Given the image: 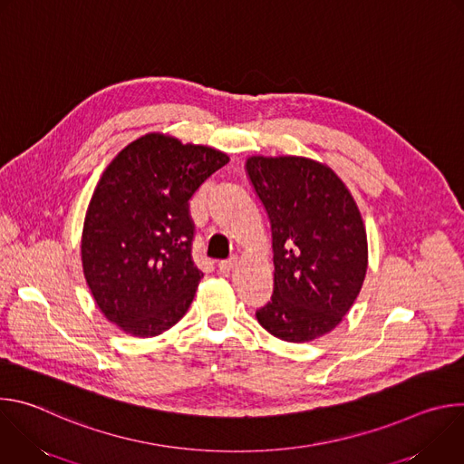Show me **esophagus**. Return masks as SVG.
Here are the masks:
<instances>
[{
	"label": "esophagus",
	"mask_w": 464,
	"mask_h": 464,
	"mask_svg": "<svg viewBox=\"0 0 464 464\" xmlns=\"http://www.w3.org/2000/svg\"><path fill=\"white\" fill-rule=\"evenodd\" d=\"M237 264H238V256H237V255H233V256L227 258V260H220V262H218V272H220V274H229V272L235 270Z\"/></svg>",
	"instance_id": "esophagus-1"
}]
</instances>
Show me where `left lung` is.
<instances>
[{
    "instance_id": "1",
    "label": "left lung",
    "mask_w": 464,
    "mask_h": 464,
    "mask_svg": "<svg viewBox=\"0 0 464 464\" xmlns=\"http://www.w3.org/2000/svg\"><path fill=\"white\" fill-rule=\"evenodd\" d=\"M246 170L272 224L276 266L272 301L255 315L279 340L312 342L340 324L362 290L360 209L336 172L314 160L253 156Z\"/></svg>"
}]
</instances>
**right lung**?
<instances>
[{
  "mask_svg": "<svg viewBox=\"0 0 464 464\" xmlns=\"http://www.w3.org/2000/svg\"><path fill=\"white\" fill-rule=\"evenodd\" d=\"M229 158L147 134L102 172L82 229V268L104 317L122 333L158 336L188 310L204 274L192 262L188 200Z\"/></svg>",
  "mask_w": 464,
  "mask_h": 464,
  "instance_id": "1",
  "label": "right lung"
}]
</instances>
